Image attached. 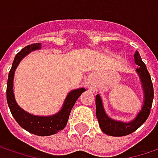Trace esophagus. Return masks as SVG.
<instances>
[{"label": "esophagus", "instance_id": "34e87169", "mask_svg": "<svg viewBox=\"0 0 158 158\" xmlns=\"http://www.w3.org/2000/svg\"><path fill=\"white\" fill-rule=\"evenodd\" d=\"M86 88H88V89H90L91 91H96V90H97L96 86H95L92 82H90V81L86 82Z\"/></svg>", "mask_w": 158, "mask_h": 158}]
</instances>
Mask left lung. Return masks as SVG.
Wrapping results in <instances>:
<instances>
[{
  "label": "left lung",
  "mask_w": 158,
  "mask_h": 158,
  "mask_svg": "<svg viewBox=\"0 0 158 158\" xmlns=\"http://www.w3.org/2000/svg\"><path fill=\"white\" fill-rule=\"evenodd\" d=\"M135 62L137 66H139L135 71L139 76L142 84L143 102L141 110L138 111L136 116L132 121L123 122L110 118L104 110L102 97L100 94L96 95V116L99 125L104 134L110 136H124L134 133L146 121L150 113L154 99V89L150 74L146 69V66L142 61L138 51H136L135 54Z\"/></svg>",
  "instance_id": "8db88e82"
}]
</instances>
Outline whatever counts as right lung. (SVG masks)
<instances>
[{"label": "right lung", "mask_w": 158, "mask_h": 158, "mask_svg": "<svg viewBox=\"0 0 158 158\" xmlns=\"http://www.w3.org/2000/svg\"><path fill=\"white\" fill-rule=\"evenodd\" d=\"M41 49V44H32L23 48L18 54H16L15 60L13 62L12 69L9 72L7 81V102L10 110L18 123V124L26 130L27 132L39 136H48L58 133L63 130L67 125L70 111L72 110L76 101L86 89L84 88H79L69 91L67 95L64 103L59 111L50 116H37L22 109L16 102L15 93H14V78L16 69L20 64L21 60L26 56L28 54L35 50Z\"/></svg>", "instance_id": "obj_1"}]
</instances>
